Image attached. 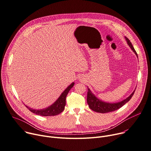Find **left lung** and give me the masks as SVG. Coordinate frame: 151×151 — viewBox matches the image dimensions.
<instances>
[{
	"label": "left lung",
	"mask_w": 151,
	"mask_h": 151,
	"mask_svg": "<svg viewBox=\"0 0 151 151\" xmlns=\"http://www.w3.org/2000/svg\"><path fill=\"white\" fill-rule=\"evenodd\" d=\"M128 44L129 46L131 47L132 51L135 53V54L137 56V52H136L135 49L134 48L131 42L126 37H125ZM88 95H87V102L89 105V108L92 110L94 111L98 112V113H109L111 111H115L116 110H118L120 109L121 107H122L125 104L128 103L132 96H133L134 93L135 92V91H134L130 95L128 96L127 98L123 100V101L119 102V103H105L102 101L101 100H99L92 93L91 90L88 88Z\"/></svg>",
	"instance_id": "obj_1"
}]
</instances>
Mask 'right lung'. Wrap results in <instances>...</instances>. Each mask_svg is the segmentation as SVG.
<instances>
[{
    "instance_id": "add662e5",
    "label": "right lung",
    "mask_w": 151,
    "mask_h": 151,
    "mask_svg": "<svg viewBox=\"0 0 151 151\" xmlns=\"http://www.w3.org/2000/svg\"><path fill=\"white\" fill-rule=\"evenodd\" d=\"M74 83H73L68 88H67L63 93L60 95L59 98L56 100V101L53 103L52 106L48 107L42 109V110H35L32 109L27 106L26 107L32 113H35L37 115L42 116H53L60 114L64 110L65 104H66V97L67 94L69 92L70 89L74 86Z\"/></svg>"
}]
</instances>
